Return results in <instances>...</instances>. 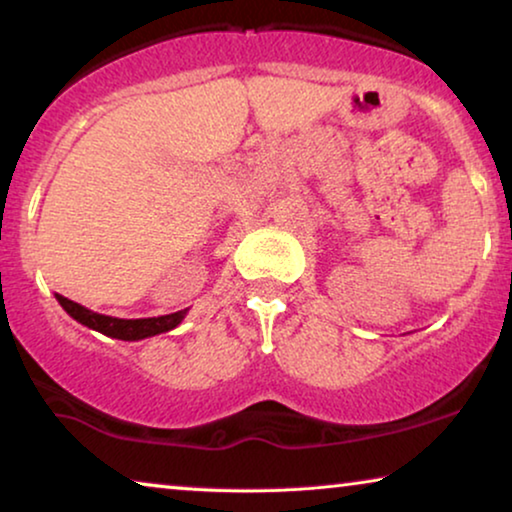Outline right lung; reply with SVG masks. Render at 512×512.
<instances>
[{"label":"right lung","mask_w":512,"mask_h":512,"mask_svg":"<svg viewBox=\"0 0 512 512\" xmlns=\"http://www.w3.org/2000/svg\"><path fill=\"white\" fill-rule=\"evenodd\" d=\"M55 298H58L62 310H65L72 319L79 321V324L93 328V331L109 335V338H116V340H144V338H151V335L167 333L172 331V328H177L188 312V310H179L172 314H163V317H149V319H118V317H107V314L88 310V307L74 303V300L60 296V293H55Z\"/></svg>","instance_id":"right-lung-1"}]
</instances>
